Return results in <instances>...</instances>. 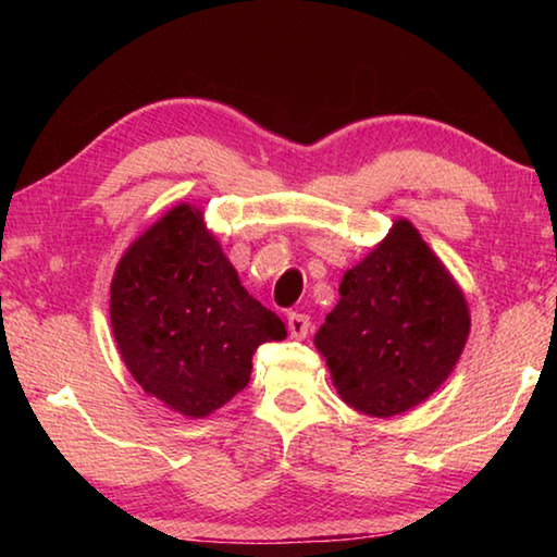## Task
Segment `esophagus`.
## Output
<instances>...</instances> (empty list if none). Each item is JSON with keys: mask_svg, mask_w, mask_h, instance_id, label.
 Instances as JSON below:
<instances>
[{"mask_svg": "<svg viewBox=\"0 0 557 557\" xmlns=\"http://www.w3.org/2000/svg\"><path fill=\"white\" fill-rule=\"evenodd\" d=\"M309 326H312V322H309L307 314L292 312L287 317V329H289V334L295 336V338H305L309 334Z\"/></svg>", "mask_w": 557, "mask_h": 557, "instance_id": "esophagus-1", "label": "esophagus"}]
</instances>
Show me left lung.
I'll return each mask as SVG.
<instances>
[{
    "label": "left lung",
    "mask_w": 557,
    "mask_h": 557,
    "mask_svg": "<svg viewBox=\"0 0 557 557\" xmlns=\"http://www.w3.org/2000/svg\"><path fill=\"white\" fill-rule=\"evenodd\" d=\"M338 295L314 344L351 408L391 418L445 383L467 344L469 309L412 223H395Z\"/></svg>",
    "instance_id": "1"
}]
</instances>
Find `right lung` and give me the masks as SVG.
Listing matches in <instances>:
<instances>
[{"mask_svg": "<svg viewBox=\"0 0 557 557\" xmlns=\"http://www.w3.org/2000/svg\"><path fill=\"white\" fill-rule=\"evenodd\" d=\"M110 322L132 379L188 418L240 393L256 348L287 336L282 319L243 289L191 206L169 211L122 256Z\"/></svg>", "mask_w": 557, "mask_h": 557, "instance_id": "obj_1", "label": "right lung"}]
</instances>
